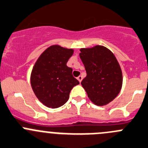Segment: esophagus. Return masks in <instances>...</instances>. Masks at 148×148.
I'll list each match as a JSON object with an SVG mask.
<instances>
[{
	"label": "esophagus",
	"instance_id": "esophagus-1",
	"mask_svg": "<svg viewBox=\"0 0 148 148\" xmlns=\"http://www.w3.org/2000/svg\"><path fill=\"white\" fill-rule=\"evenodd\" d=\"M77 79H78V81H79L80 83H81V81H82V79H83V77L81 76V75H79V76H78V78H77Z\"/></svg>",
	"mask_w": 148,
	"mask_h": 148
}]
</instances>
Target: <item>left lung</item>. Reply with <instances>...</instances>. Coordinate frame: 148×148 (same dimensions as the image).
<instances>
[{"instance_id": "8db88e82", "label": "left lung", "mask_w": 148, "mask_h": 148, "mask_svg": "<svg viewBox=\"0 0 148 148\" xmlns=\"http://www.w3.org/2000/svg\"><path fill=\"white\" fill-rule=\"evenodd\" d=\"M80 58L86 71L81 81L90 100L97 106L112 102L120 93L123 84L121 66L112 51L96 45L80 49Z\"/></svg>"}]
</instances>
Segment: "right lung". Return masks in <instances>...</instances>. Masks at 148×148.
Here are the masks:
<instances>
[{"label":"right lung","instance_id":"add662e5","mask_svg":"<svg viewBox=\"0 0 148 148\" xmlns=\"http://www.w3.org/2000/svg\"><path fill=\"white\" fill-rule=\"evenodd\" d=\"M73 49L52 45L42 53L31 72L30 84L36 97L45 106L57 108L70 97V93L79 82L72 75L67 62Z\"/></svg>","mask_w":148,"mask_h":148}]
</instances>
